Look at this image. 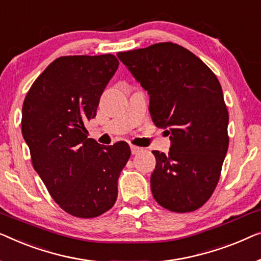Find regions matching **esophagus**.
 I'll return each instance as SVG.
<instances>
[{
    "label": "esophagus",
    "mask_w": 261,
    "mask_h": 261,
    "mask_svg": "<svg viewBox=\"0 0 261 261\" xmlns=\"http://www.w3.org/2000/svg\"><path fill=\"white\" fill-rule=\"evenodd\" d=\"M131 152L132 155H137V153H139L141 151H143L142 148H139V146H136V145H131Z\"/></svg>",
    "instance_id": "esophagus-1"
}]
</instances>
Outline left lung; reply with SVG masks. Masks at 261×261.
<instances>
[{
    "mask_svg": "<svg viewBox=\"0 0 261 261\" xmlns=\"http://www.w3.org/2000/svg\"><path fill=\"white\" fill-rule=\"evenodd\" d=\"M117 57L148 91L152 122L170 135L168 155L152 151L153 197L168 211H196L215 190L228 150V111L218 78L195 54L172 42Z\"/></svg>",
    "mask_w": 261,
    "mask_h": 261,
    "instance_id": "1",
    "label": "left lung"
}]
</instances>
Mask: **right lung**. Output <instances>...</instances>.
I'll return each mask as SVG.
<instances>
[{
  "label": "right lung",
  "instance_id": "obj_1",
  "mask_svg": "<svg viewBox=\"0 0 261 261\" xmlns=\"http://www.w3.org/2000/svg\"><path fill=\"white\" fill-rule=\"evenodd\" d=\"M118 65L112 54L58 58L33 83L22 106L33 167L53 200L76 218L113 207L131 155L125 142L106 146L87 138L85 126Z\"/></svg>",
  "mask_w": 261,
  "mask_h": 261
}]
</instances>
